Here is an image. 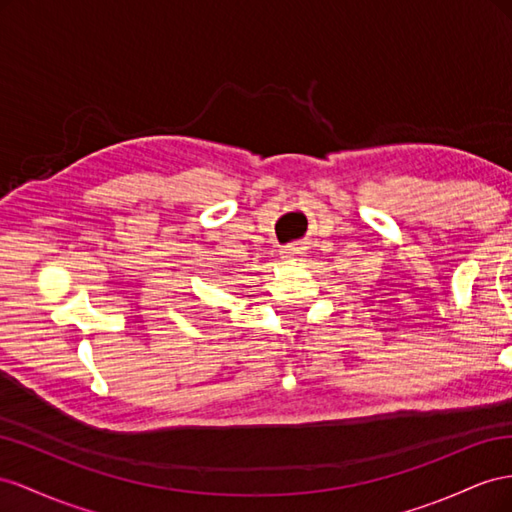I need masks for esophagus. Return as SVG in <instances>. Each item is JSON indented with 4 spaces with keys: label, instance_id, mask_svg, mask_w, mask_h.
I'll list each match as a JSON object with an SVG mask.
<instances>
[{
    "label": "esophagus",
    "instance_id": "obj_1",
    "mask_svg": "<svg viewBox=\"0 0 512 512\" xmlns=\"http://www.w3.org/2000/svg\"><path fill=\"white\" fill-rule=\"evenodd\" d=\"M281 257L287 261H300L305 257V246H298V244H290V246H283L281 248Z\"/></svg>",
    "mask_w": 512,
    "mask_h": 512
}]
</instances>
